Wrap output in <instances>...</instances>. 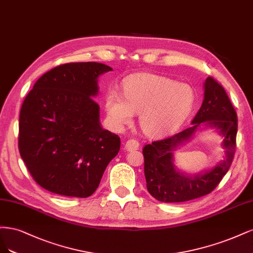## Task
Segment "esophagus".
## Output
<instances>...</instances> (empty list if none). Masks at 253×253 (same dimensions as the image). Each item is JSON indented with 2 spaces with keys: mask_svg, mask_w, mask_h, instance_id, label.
<instances>
[{
  "mask_svg": "<svg viewBox=\"0 0 253 253\" xmlns=\"http://www.w3.org/2000/svg\"><path fill=\"white\" fill-rule=\"evenodd\" d=\"M138 147H140V142L135 140V138H130V140L126 142V145H125V149H127L128 151L136 150Z\"/></svg>",
  "mask_w": 253,
  "mask_h": 253,
  "instance_id": "esophagus-1",
  "label": "esophagus"
}]
</instances>
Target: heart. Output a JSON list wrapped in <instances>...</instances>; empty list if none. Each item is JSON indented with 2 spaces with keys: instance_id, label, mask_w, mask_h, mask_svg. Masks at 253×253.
<instances>
[{
  "instance_id": "b5f03b06",
  "label": "heart",
  "mask_w": 253,
  "mask_h": 253,
  "mask_svg": "<svg viewBox=\"0 0 253 253\" xmlns=\"http://www.w3.org/2000/svg\"><path fill=\"white\" fill-rule=\"evenodd\" d=\"M195 102V92L188 84L169 78L135 75L124 84V94L112 89L106 96V110L118 126L130 124L134 112H140L144 132L159 136L175 129L188 117Z\"/></svg>"
}]
</instances>
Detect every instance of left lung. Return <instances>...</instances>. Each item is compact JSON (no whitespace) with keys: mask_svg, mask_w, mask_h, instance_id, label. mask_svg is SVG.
I'll use <instances>...</instances> for the list:
<instances>
[{"mask_svg":"<svg viewBox=\"0 0 253 253\" xmlns=\"http://www.w3.org/2000/svg\"><path fill=\"white\" fill-rule=\"evenodd\" d=\"M204 101L192 120L193 126L183 131L153 141L143 148L144 172L147 190L163 203H181L212 192L229 170L234 158L238 116L224 87L212 77L206 79ZM216 126L224 135V161L205 175L188 178L176 173L172 152L193 134L201 123Z\"/></svg>","mask_w":253,"mask_h":253,"instance_id":"1","label":"left lung"}]
</instances>
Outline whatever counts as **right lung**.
<instances>
[{"label":"right lung","instance_id":"right-lung-1","mask_svg":"<svg viewBox=\"0 0 253 253\" xmlns=\"http://www.w3.org/2000/svg\"><path fill=\"white\" fill-rule=\"evenodd\" d=\"M112 68L62 64L41 77L23 102L19 151L34 180L62 197L88 198L121 147L100 124L97 78Z\"/></svg>","mask_w":253,"mask_h":253}]
</instances>
